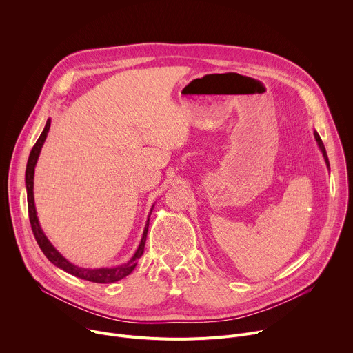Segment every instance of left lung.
Segmentation results:
<instances>
[{
  "label": "left lung",
  "instance_id": "obj_1",
  "mask_svg": "<svg viewBox=\"0 0 353 353\" xmlns=\"http://www.w3.org/2000/svg\"><path fill=\"white\" fill-rule=\"evenodd\" d=\"M314 138H316V141H317V143H319V148H320V150H321V152H323V157H324V161H325V163H327V168H330V162H328V157H327V152H325L324 143H323V141H321L320 135L317 134V131H314Z\"/></svg>",
  "mask_w": 353,
  "mask_h": 353
}]
</instances>
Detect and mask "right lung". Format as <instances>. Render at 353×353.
<instances>
[{
  "mask_svg": "<svg viewBox=\"0 0 353 353\" xmlns=\"http://www.w3.org/2000/svg\"><path fill=\"white\" fill-rule=\"evenodd\" d=\"M50 120H47L46 123V127L44 130L41 131L39 139L36 141L34 146L30 150V155H29V159H28V165H26V173H25V183H26V192H28V211H29V221H30V226H32V230H33V234H34V239L39 244V247L41 248L43 254L48 259V261H52L56 267L61 268L63 271L77 276V278H81V279H85V281H89V282H96V283H112V282H116V281H120L123 279L124 276L130 275L137 263H138V259L143 254V248H145V241H146V234H148V226H149V218L146 221V225H145V229H143V234H142V239H141V243L135 251V254L131 257V260L125 264H121V265H117V267H112V268H96V270H90V268H82V267H77L74 264H71L67 259H64L59 251L56 250V247L50 243V240L46 237V234L43 233L41 228H40V223H39V219H37V215H36V208H34V196H33V176H34V168H36V163H37V159H39V155H40V150H41V146L47 138V132L50 130Z\"/></svg>",
  "mask_w": 353,
  "mask_h": 353,
  "instance_id": "obj_1",
  "label": "right lung"
}]
</instances>
